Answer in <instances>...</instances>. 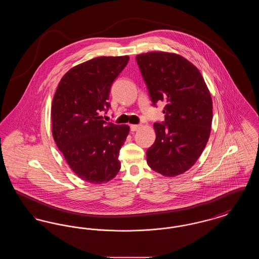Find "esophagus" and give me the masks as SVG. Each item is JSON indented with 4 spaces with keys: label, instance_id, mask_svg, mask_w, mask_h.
<instances>
[{
    "label": "esophagus",
    "instance_id": "1",
    "mask_svg": "<svg viewBox=\"0 0 259 259\" xmlns=\"http://www.w3.org/2000/svg\"><path fill=\"white\" fill-rule=\"evenodd\" d=\"M141 128V125H136V124H132L131 126H130V129H131V131L132 132H135L137 130H139Z\"/></svg>",
    "mask_w": 259,
    "mask_h": 259
}]
</instances>
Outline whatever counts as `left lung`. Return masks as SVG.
<instances>
[{
    "mask_svg": "<svg viewBox=\"0 0 259 259\" xmlns=\"http://www.w3.org/2000/svg\"><path fill=\"white\" fill-rule=\"evenodd\" d=\"M153 105L165 102V121L153 124L154 144L147 150L148 166L165 177L189 170L206 147L212 120L209 88L196 66L164 51L136 56Z\"/></svg>",
    "mask_w": 259,
    "mask_h": 259,
    "instance_id": "8db88e82",
    "label": "left lung"
}]
</instances>
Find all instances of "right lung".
<instances>
[{
    "mask_svg": "<svg viewBox=\"0 0 259 259\" xmlns=\"http://www.w3.org/2000/svg\"><path fill=\"white\" fill-rule=\"evenodd\" d=\"M129 56H100L70 69L58 84L51 106L52 136L73 172L94 185L106 184L119 172L120 148L128 125L106 122L113 80Z\"/></svg>",
    "mask_w": 259,
    "mask_h": 259,
    "instance_id": "obj_1",
    "label": "right lung"
}]
</instances>
